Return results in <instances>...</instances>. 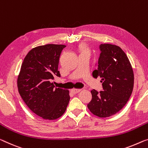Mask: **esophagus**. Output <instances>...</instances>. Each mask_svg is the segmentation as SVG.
Segmentation results:
<instances>
[{
    "mask_svg": "<svg viewBox=\"0 0 148 148\" xmlns=\"http://www.w3.org/2000/svg\"><path fill=\"white\" fill-rule=\"evenodd\" d=\"M81 91V89H79V88H73L71 90V92L73 93V94H77L79 92Z\"/></svg>",
    "mask_w": 148,
    "mask_h": 148,
    "instance_id": "34e87169",
    "label": "esophagus"
}]
</instances>
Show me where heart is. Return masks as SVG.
<instances>
[{
    "instance_id": "obj_1",
    "label": "heart",
    "mask_w": 148,
    "mask_h": 148,
    "mask_svg": "<svg viewBox=\"0 0 148 148\" xmlns=\"http://www.w3.org/2000/svg\"><path fill=\"white\" fill-rule=\"evenodd\" d=\"M78 51L79 53V55L82 53H88V50L87 49V47L85 46V45H81L79 46L78 48Z\"/></svg>"
}]
</instances>
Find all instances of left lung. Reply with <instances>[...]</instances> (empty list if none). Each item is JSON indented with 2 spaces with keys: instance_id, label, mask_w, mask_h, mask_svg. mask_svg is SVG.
I'll return each mask as SVG.
<instances>
[{
  "instance_id": "left-lung-1",
  "label": "left lung",
  "mask_w": 148,
  "mask_h": 148,
  "mask_svg": "<svg viewBox=\"0 0 148 148\" xmlns=\"http://www.w3.org/2000/svg\"><path fill=\"white\" fill-rule=\"evenodd\" d=\"M98 67L92 77L101 78L104 90H91L92 99L87 107L93 114L106 118L119 112L126 105L134 88V72L124 51L109 44L99 45Z\"/></svg>"
}]
</instances>
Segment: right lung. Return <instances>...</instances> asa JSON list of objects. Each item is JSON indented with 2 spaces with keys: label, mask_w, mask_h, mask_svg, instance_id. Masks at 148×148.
Returning a JSON list of instances; mask_svg holds the SVG:
<instances>
[{
  "label": "right lung",
  "mask_w": 148,
  "mask_h": 148,
  "mask_svg": "<svg viewBox=\"0 0 148 148\" xmlns=\"http://www.w3.org/2000/svg\"><path fill=\"white\" fill-rule=\"evenodd\" d=\"M65 45L46 44L32 49L25 57L18 77V89L34 113L45 120H56L66 110L69 90L55 88L51 80L60 77L59 59Z\"/></svg>",
  "instance_id": "obj_1"
}]
</instances>
